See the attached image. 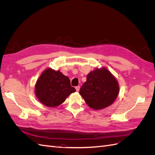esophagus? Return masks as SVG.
<instances>
[{
  "label": "esophagus",
  "mask_w": 155,
  "mask_h": 155,
  "mask_svg": "<svg viewBox=\"0 0 155 155\" xmlns=\"http://www.w3.org/2000/svg\"><path fill=\"white\" fill-rule=\"evenodd\" d=\"M79 88H80V87H79V86H77V87H76V91H77V92H79Z\"/></svg>",
  "instance_id": "obj_1"
}]
</instances>
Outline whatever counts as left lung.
I'll list each match as a JSON object with an SVG mask.
<instances>
[{
    "label": "left lung",
    "instance_id": "obj_1",
    "mask_svg": "<svg viewBox=\"0 0 155 155\" xmlns=\"http://www.w3.org/2000/svg\"><path fill=\"white\" fill-rule=\"evenodd\" d=\"M119 93L118 81L109 70L104 67L96 68L87 76V81L79 90V94L87 104L95 110L110 106Z\"/></svg>",
    "mask_w": 155,
    "mask_h": 155
}]
</instances>
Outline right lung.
<instances>
[{"label": "right lung", "mask_w": 155, "mask_h": 155, "mask_svg": "<svg viewBox=\"0 0 155 155\" xmlns=\"http://www.w3.org/2000/svg\"><path fill=\"white\" fill-rule=\"evenodd\" d=\"M76 89L70 85V79L59 70L47 68L37 79L35 95L40 102L49 107H57L65 101Z\"/></svg>", "instance_id": "obj_1"}]
</instances>
